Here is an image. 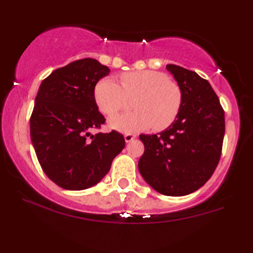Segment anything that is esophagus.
<instances>
[{
	"label": "esophagus",
	"instance_id": "1",
	"mask_svg": "<svg viewBox=\"0 0 253 253\" xmlns=\"http://www.w3.org/2000/svg\"><path fill=\"white\" fill-rule=\"evenodd\" d=\"M136 138V136L135 135H131V134H125V140H126V143H129V142H131L132 139H135Z\"/></svg>",
	"mask_w": 253,
	"mask_h": 253
}]
</instances>
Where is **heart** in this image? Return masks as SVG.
Returning <instances> with one entry per match:
<instances>
[{
  "label": "heart",
  "instance_id": "1",
  "mask_svg": "<svg viewBox=\"0 0 253 253\" xmlns=\"http://www.w3.org/2000/svg\"><path fill=\"white\" fill-rule=\"evenodd\" d=\"M121 83L104 78L96 84L95 100L98 108L107 116H113L132 102L135 113L119 115L109 119V126L125 134L146 130H164L177 118L183 102L179 85L169 76L153 70L125 72Z\"/></svg>",
  "mask_w": 253,
  "mask_h": 253
}]
</instances>
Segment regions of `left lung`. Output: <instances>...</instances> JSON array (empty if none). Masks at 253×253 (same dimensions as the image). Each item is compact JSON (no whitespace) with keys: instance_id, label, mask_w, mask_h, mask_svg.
Masks as SVG:
<instances>
[{"instance_id":"obj_1","label":"left lung","mask_w":253,"mask_h":253,"mask_svg":"<svg viewBox=\"0 0 253 253\" xmlns=\"http://www.w3.org/2000/svg\"><path fill=\"white\" fill-rule=\"evenodd\" d=\"M181 88L177 118L155 135H140L143 178L158 193L183 196L207 183L219 164L225 131L224 110L208 80L175 65L166 66Z\"/></svg>"}]
</instances>
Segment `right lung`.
Masks as SVG:
<instances>
[{
  "label": "right lung",
  "instance_id": "right-lung-1",
  "mask_svg": "<svg viewBox=\"0 0 253 253\" xmlns=\"http://www.w3.org/2000/svg\"><path fill=\"white\" fill-rule=\"evenodd\" d=\"M109 71L85 58L54 70L40 84L30 118L31 140L46 176L66 190L96 185L125 147L116 130L90 134L106 121L98 111L95 87Z\"/></svg>",
  "mask_w": 253,
  "mask_h": 253
}]
</instances>
